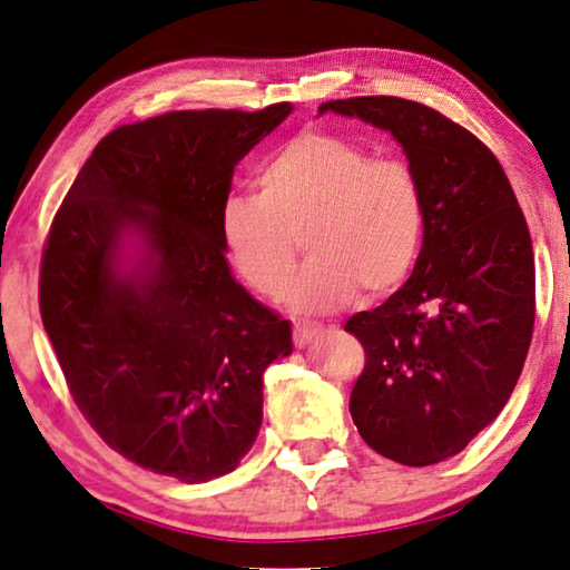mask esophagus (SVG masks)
<instances>
[{"label":"esophagus","mask_w":570,"mask_h":570,"mask_svg":"<svg viewBox=\"0 0 570 570\" xmlns=\"http://www.w3.org/2000/svg\"><path fill=\"white\" fill-rule=\"evenodd\" d=\"M323 325L321 323H313V321H294V338H297L299 346L309 344L317 336V331H321Z\"/></svg>","instance_id":"34e87169"}]
</instances>
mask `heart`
Masks as SVG:
<instances>
[{
    "mask_svg": "<svg viewBox=\"0 0 570 570\" xmlns=\"http://www.w3.org/2000/svg\"><path fill=\"white\" fill-rule=\"evenodd\" d=\"M257 195H229L218 210L226 255L257 294L281 289L299 239L309 261L286 286L294 309L321 313L356 289L393 292L412 273L424 237V195L412 166L375 158L325 132L281 146L255 177Z\"/></svg>",
    "mask_w": 570,
    "mask_h": 570,
    "instance_id": "1",
    "label": "heart"
}]
</instances>
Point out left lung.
<instances>
[{
	"label": "left lung",
	"mask_w": 570,
	"mask_h": 570,
	"mask_svg": "<svg viewBox=\"0 0 570 570\" xmlns=\"http://www.w3.org/2000/svg\"><path fill=\"white\" fill-rule=\"evenodd\" d=\"M391 132L420 179L414 273L348 317L364 370L348 412L370 449L404 466L456 456L511 399L534 331L527 218L492 150L430 106L396 96L321 104Z\"/></svg>",
	"instance_id": "1"
}]
</instances>
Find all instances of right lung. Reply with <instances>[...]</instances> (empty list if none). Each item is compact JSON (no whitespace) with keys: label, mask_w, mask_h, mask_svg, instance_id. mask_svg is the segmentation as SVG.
Returning <instances> with one entry per match:
<instances>
[{"label":"right lung","mask_w":570,"mask_h":570,"mask_svg":"<svg viewBox=\"0 0 570 570\" xmlns=\"http://www.w3.org/2000/svg\"><path fill=\"white\" fill-rule=\"evenodd\" d=\"M292 114L169 111L98 142L57 210L41 321L75 404L142 469L229 474L263 422L292 325L234 281L218 232L234 166Z\"/></svg>","instance_id":"obj_1"}]
</instances>
